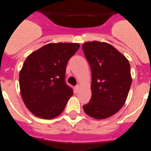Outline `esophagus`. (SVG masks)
Listing matches in <instances>:
<instances>
[{"instance_id": "esophagus-1", "label": "esophagus", "mask_w": 151, "mask_h": 151, "mask_svg": "<svg viewBox=\"0 0 151 151\" xmlns=\"http://www.w3.org/2000/svg\"><path fill=\"white\" fill-rule=\"evenodd\" d=\"M80 88H81V87L79 86V85H77V86H75V87H74V92H75V93H78V91L80 90Z\"/></svg>"}]
</instances>
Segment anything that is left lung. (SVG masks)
Here are the masks:
<instances>
[{"instance_id": "1", "label": "left lung", "mask_w": 151, "mask_h": 151, "mask_svg": "<svg viewBox=\"0 0 151 151\" xmlns=\"http://www.w3.org/2000/svg\"><path fill=\"white\" fill-rule=\"evenodd\" d=\"M82 49L92 70V97L83 109L90 117L105 119L118 112L126 101L132 84L130 64L106 42H85Z\"/></svg>"}]
</instances>
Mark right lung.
I'll list each match as a JSON object with an SVG mask.
<instances>
[{
  "mask_svg": "<svg viewBox=\"0 0 151 151\" xmlns=\"http://www.w3.org/2000/svg\"><path fill=\"white\" fill-rule=\"evenodd\" d=\"M78 43H50L29 55L19 73L22 99L27 109L43 119L59 116L73 92L65 82L67 62Z\"/></svg>",
  "mask_w": 151,
  "mask_h": 151,
  "instance_id": "obj_1",
  "label": "right lung"
}]
</instances>
